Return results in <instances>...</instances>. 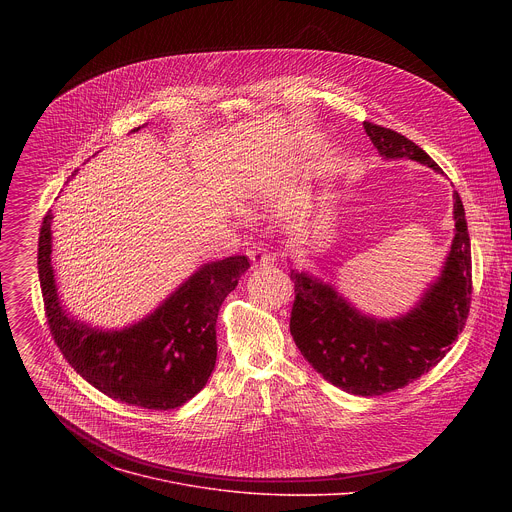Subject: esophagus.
Wrapping results in <instances>:
<instances>
[{"label":"esophagus","instance_id":"34e87169","mask_svg":"<svg viewBox=\"0 0 512 512\" xmlns=\"http://www.w3.org/2000/svg\"><path fill=\"white\" fill-rule=\"evenodd\" d=\"M246 254H248V258L252 260L254 266H268V264L274 262V256L262 246H252Z\"/></svg>","mask_w":512,"mask_h":512}]
</instances>
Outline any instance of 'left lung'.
Listing matches in <instances>:
<instances>
[{"label": "left lung", "mask_w": 512, "mask_h": 512, "mask_svg": "<svg viewBox=\"0 0 512 512\" xmlns=\"http://www.w3.org/2000/svg\"><path fill=\"white\" fill-rule=\"evenodd\" d=\"M365 132L382 159L404 157L443 173L402 134L370 122H365ZM453 220L451 248L438 278L398 317L366 315L331 284L292 270L290 331L305 361L325 380L355 396H380L414 382L447 355L471 305V242L457 191Z\"/></svg>", "instance_id": "left-lung-1"}]
</instances>
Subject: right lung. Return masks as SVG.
I'll use <instances>...</instances> for the list:
<instances>
[{
    "label": "right lung",
    "mask_w": 512,
    "mask_h": 512,
    "mask_svg": "<svg viewBox=\"0 0 512 512\" xmlns=\"http://www.w3.org/2000/svg\"><path fill=\"white\" fill-rule=\"evenodd\" d=\"M51 226L49 211L39 234V282L53 339L69 365L102 394L147 410L179 408L201 392L217 363L220 305L250 268L248 258L203 264L144 319L124 329H100L63 307Z\"/></svg>",
    "instance_id": "1"
}]
</instances>
